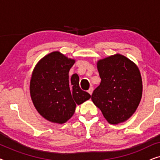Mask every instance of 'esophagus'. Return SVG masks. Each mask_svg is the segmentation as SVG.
Segmentation results:
<instances>
[{"label": "esophagus", "instance_id": "esophagus-1", "mask_svg": "<svg viewBox=\"0 0 160 160\" xmlns=\"http://www.w3.org/2000/svg\"><path fill=\"white\" fill-rule=\"evenodd\" d=\"M92 92H93V87H91L89 89V90H88V92L90 94V95H92Z\"/></svg>", "mask_w": 160, "mask_h": 160}]
</instances>
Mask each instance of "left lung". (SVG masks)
I'll list each match as a JSON object with an SVG mask.
<instances>
[{
  "instance_id": "obj_1",
  "label": "left lung",
  "mask_w": 160,
  "mask_h": 160,
  "mask_svg": "<svg viewBox=\"0 0 160 160\" xmlns=\"http://www.w3.org/2000/svg\"><path fill=\"white\" fill-rule=\"evenodd\" d=\"M101 82L93 91L92 100L111 124L131 117L141 100V73L134 62L122 54L98 61Z\"/></svg>"
}]
</instances>
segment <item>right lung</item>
<instances>
[{
  "mask_svg": "<svg viewBox=\"0 0 160 160\" xmlns=\"http://www.w3.org/2000/svg\"><path fill=\"white\" fill-rule=\"evenodd\" d=\"M74 62L60 52H53L43 57L32 71L30 83L32 101L38 112L53 123L66 122L75 112L76 104L91 97L80 88L77 74L69 77Z\"/></svg>",
  "mask_w": 160,
  "mask_h": 160,
  "instance_id": "1",
  "label": "right lung"
}]
</instances>
